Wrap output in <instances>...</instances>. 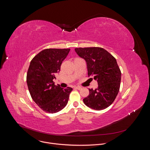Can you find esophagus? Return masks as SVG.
Masks as SVG:
<instances>
[{"label": "esophagus", "instance_id": "obj_1", "mask_svg": "<svg viewBox=\"0 0 150 150\" xmlns=\"http://www.w3.org/2000/svg\"><path fill=\"white\" fill-rule=\"evenodd\" d=\"M75 89H77V90H81L82 89V87H79V86H77V87H75Z\"/></svg>", "mask_w": 150, "mask_h": 150}]
</instances>
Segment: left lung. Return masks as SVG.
<instances>
[{"mask_svg":"<svg viewBox=\"0 0 150 150\" xmlns=\"http://www.w3.org/2000/svg\"><path fill=\"white\" fill-rule=\"evenodd\" d=\"M78 55L87 63L88 75L94 76L98 88L89 89V95L83 99L90 108L101 110L110 105L120 88L121 72L116 59L101 47L75 49Z\"/></svg>","mask_w":150,"mask_h":150,"instance_id":"1","label":"left lung"}]
</instances>
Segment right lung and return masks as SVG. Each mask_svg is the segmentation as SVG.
I'll return each instance as SVG.
<instances>
[{
    "instance_id": "1",
    "label": "right lung",
    "mask_w": 150,
    "mask_h": 150,
    "mask_svg": "<svg viewBox=\"0 0 150 150\" xmlns=\"http://www.w3.org/2000/svg\"><path fill=\"white\" fill-rule=\"evenodd\" d=\"M69 51L70 49H45L30 62L27 74L28 90L34 102L47 113H54L62 110L72 91L71 87L62 88L53 81Z\"/></svg>"
}]
</instances>
